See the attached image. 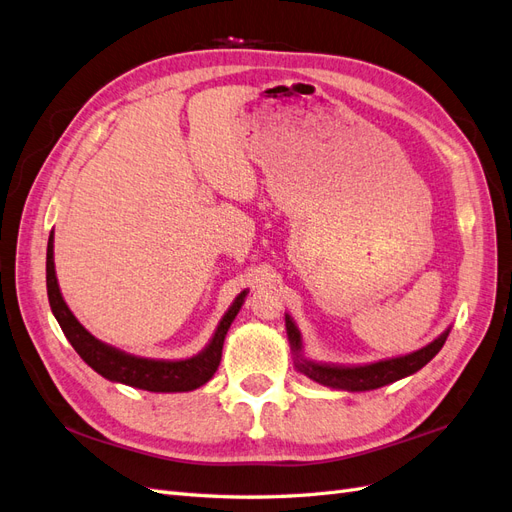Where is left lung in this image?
<instances>
[{"mask_svg":"<svg viewBox=\"0 0 512 512\" xmlns=\"http://www.w3.org/2000/svg\"><path fill=\"white\" fill-rule=\"evenodd\" d=\"M448 333H451V327L444 329L427 346L418 348L410 354L393 356V359L363 363V365H339V363H322V361L307 359L303 350V335L297 324H294L292 316L286 314V335L290 342L292 363L297 367V371H301V374L307 376L309 380H314L322 386H329V389L350 391V393L374 391V389H380V386L393 384L401 378L416 374L418 369H423L433 356L442 350Z\"/></svg>","mask_w":512,"mask_h":512,"instance_id":"1","label":"left lung"}]
</instances>
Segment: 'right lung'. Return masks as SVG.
<instances>
[{
  "label": "right lung",
  "mask_w": 512,
  "mask_h": 512,
  "mask_svg": "<svg viewBox=\"0 0 512 512\" xmlns=\"http://www.w3.org/2000/svg\"><path fill=\"white\" fill-rule=\"evenodd\" d=\"M55 237L51 230L49 245H46V292H49V303L55 320L59 322L61 331L72 344V348L79 352L81 359L106 380L134 386V389H143L151 393H185L194 391L213 378L215 371L222 361V348L224 339L230 329L232 320L237 318L241 305L250 290L239 292L235 301L230 303L226 314L215 327L209 344L194 356L188 359H147V356H136L126 350H119L111 344L102 342L96 335H91L83 324L76 320L70 312L68 303L64 301V294L59 290L57 273H55V252L53 245Z\"/></svg>",
  "instance_id": "right-lung-1"
}]
</instances>
